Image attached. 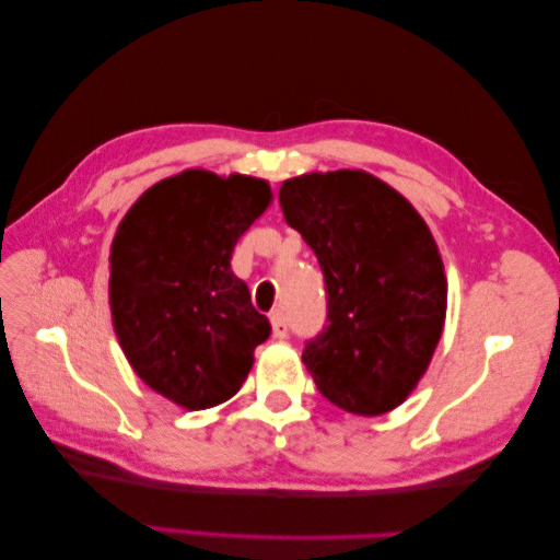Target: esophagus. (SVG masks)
<instances>
[{"mask_svg": "<svg viewBox=\"0 0 560 560\" xmlns=\"http://www.w3.org/2000/svg\"><path fill=\"white\" fill-rule=\"evenodd\" d=\"M270 323H272V335L275 337H288V319H285V313H282V310H275V313L270 315Z\"/></svg>", "mask_w": 560, "mask_h": 560, "instance_id": "1", "label": "esophagus"}]
</instances>
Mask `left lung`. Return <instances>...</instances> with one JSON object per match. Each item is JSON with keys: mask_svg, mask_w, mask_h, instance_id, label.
<instances>
[{"mask_svg": "<svg viewBox=\"0 0 560 560\" xmlns=\"http://www.w3.org/2000/svg\"><path fill=\"white\" fill-rule=\"evenodd\" d=\"M278 198L325 275L327 325L302 350L319 394L362 417L399 407L427 372L446 315L444 265L427 223L364 171L292 178Z\"/></svg>", "mask_w": 560, "mask_h": 560, "instance_id": "left-lung-1", "label": "left lung"}]
</instances>
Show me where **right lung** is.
I'll use <instances>...</instances> for the list:
<instances>
[{
  "label": "right lung",
  "mask_w": 560,
  "mask_h": 560,
  "mask_svg": "<svg viewBox=\"0 0 560 560\" xmlns=\"http://www.w3.org/2000/svg\"><path fill=\"white\" fill-rule=\"evenodd\" d=\"M260 178L183 171L136 200L112 245V315L136 374L186 409L231 399L270 319L231 270L233 247L270 206Z\"/></svg>",
  "instance_id": "add662e5"
}]
</instances>
